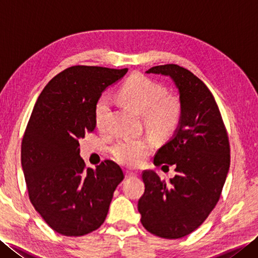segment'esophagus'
I'll return each instance as SVG.
<instances>
[{
  "mask_svg": "<svg viewBox=\"0 0 258 258\" xmlns=\"http://www.w3.org/2000/svg\"><path fill=\"white\" fill-rule=\"evenodd\" d=\"M135 176H136V173H134V172H130V171L125 172V177L126 178H133Z\"/></svg>",
  "mask_w": 258,
  "mask_h": 258,
  "instance_id": "obj_1",
  "label": "esophagus"
}]
</instances>
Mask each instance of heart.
Listing matches in <instances>:
<instances>
[{
  "instance_id": "b5f03b06",
  "label": "heart",
  "mask_w": 258,
  "mask_h": 258,
  "mask_svg": "<svg viewBox=\"0 0 258 258\" xmlns=\"http://www.w3.org/2000/svg\"><path fill=\"white\" fill-rule=\"evenodd\" d=\"M118 98L124 105L143 115L146 127L157 136L171 135L177 127L182 106L176 96L166 95L164 87L143 75H133L118 91ZM111 100L102 95L95 104L94 117L98 130L106 125ZM154 143L150 138L122 139L112 147L111 153L118 163L130 167L143 164L151 154Z\"/></svg>"
}]
</instances>
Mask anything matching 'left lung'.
I'll use <instances>...</instances> for the list:
<instances>
[{
  "label": "left lung",
  "mask_w": 258,
  "mask_h": 258,
  "mask_svg": "<svg viewBox=\"0 0 258 258\" xmlns=\"http://www.w3.org/2000/svg\"><path fill=\"white\" fill-rule=\"evenodd\" d=\"M146 73L172 79L182 115L154 157L156 166L174 165L176 175L166 183L154 171H144L145 191L138 206L147 231L176 239L199 228L220 200L231 162L229 142L215 98L197 76L176 64L158 65Z\"/></svg>",
  "instance_id": "8db88e82"
}]
</instances>
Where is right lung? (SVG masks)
I'll return each instance as SVG.
<instances>
[{
    "mask_svg": "<svg viewBox=\"0 0 258 258\" xmlns=\"http://www.w3.org/2000/svg\"><path fill=\"white\" fill-rule=\"evenodd\" d=\"M127 69L72 67L38 96L22 141L21 161L30 201L43 220L65 236H83L104 223L124 174L106 160L85 168L80 139L95 130L102 93Z\"/></svg>",
    "mask_w": 258,
    "mask_h": 258,
    "instance_id": "right-lung-1",
    "label": "right lung"
}]
</instances>
